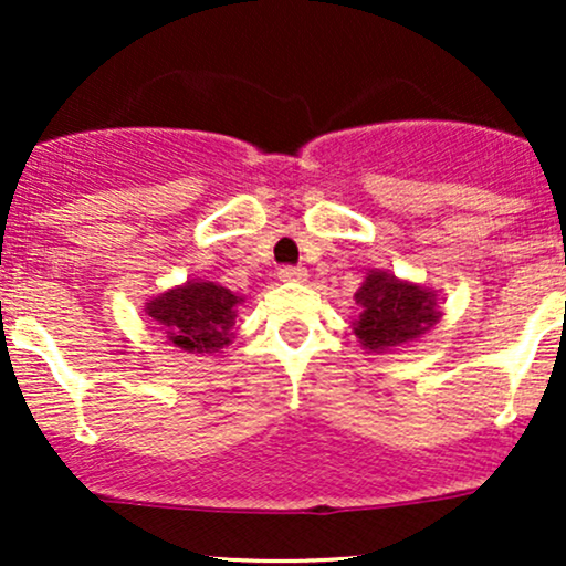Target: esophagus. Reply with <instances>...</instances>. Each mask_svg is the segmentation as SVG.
I'll return each instance as SVG.
<instances>
[{"label":"esophagus","mask_w":566,"mask_h":566,"mask_svg":"<svg viewBox=\"0 0 566 566\" xmlns=\"http://www.w3.org/2000/svg\"><path fill=\"white\" fill-rule=\"evenodd\" d=\"M279 279L282 282H305L308 271L301 269V265H284V269H279Z\"/></svg>","instance_id":"obj_1"}]
</instances>
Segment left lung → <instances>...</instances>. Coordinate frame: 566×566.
Listing matches in <instances>:
<instances>
[{
    "label": "left lung",
    "mask_w": 566,
    "mask_h": 566,
    "mask_svg": "<svg viewBox=\"0 0 566 566\" xmlns=\"http://www.w3.org/2000/svg\"><path fill=\"white\" fill-rule=\"evenodd\" d=\"M359 319L350 322L361 348L369 354H388L420 340L441 319L437 290L407 282L388 271L373 269L356 290Z\"/></svg>",
    "instance_id": "left-lung-1"
}]
</instances>
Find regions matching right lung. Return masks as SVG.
<instances>
[{
    "instance_id": "add662e5",
    "label": "right lung",
    "mask_w": 566,
    "mask_h": 566,
    "mask_svg": "<svg viewBox=\"0 0 566 566\" xmlns=\"http://www.w3.org/2000/svg\"><path fill=\"white\" fill-rule=\"evenodd\" d=\"M244 297L218 282L191 279L146 303V316L157 324L167 343L184 354L207 356L233 343L237 305Z\"/></svg>"
}]
</instances>
